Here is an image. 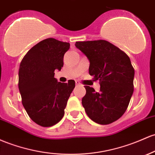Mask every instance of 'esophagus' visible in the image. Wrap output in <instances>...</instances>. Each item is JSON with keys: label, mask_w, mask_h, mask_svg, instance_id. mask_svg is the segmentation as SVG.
<instances>
[{"label": "esophagus", "mask_w": 155, "mask_h": 155, "mask_svg": "<svg viewBox=\"0 0 155 155\" xmlns=\"http://www.w3.org/2000/svg\"><path fill=\"white\" fill-rule=\"evenodd\" d=\"M75 83H76V85H80V84H81V83L79 82V81H78V80L75 81Z\"/></svg>", "instance_id": "34e87169"}]
</instances>
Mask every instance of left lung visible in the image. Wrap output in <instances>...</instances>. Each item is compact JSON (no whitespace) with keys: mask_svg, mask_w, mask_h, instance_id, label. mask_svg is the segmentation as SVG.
Segmentation results:
<instances>
[{"mask_svg":"<svg viewBox=\"0 0 155 155\" xmlns=\"http://www.w3.org/2000/svg\"><path fill=\"white\" fill-rule=\"evenodd\" d=\"M75 45L89 59V74L101 86L99 92L84 86L82 106L92 120L110 124L124 115L133 93L135 70L130 57L104 40L76 42Z\"/></svg>","mask_w":155,"mask_h":155,"instance_id":"8db88e82","label":"left lung"}]
</instances>
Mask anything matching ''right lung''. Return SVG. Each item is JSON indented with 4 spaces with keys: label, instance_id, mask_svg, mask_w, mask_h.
Masks as SVG:
<instances>
[{
    "label": "right lung",
    "instance_id": "obj_1",
    "mask_svg": "<svg viewBox=\"0 0 155 155\" xmlns=\"http://www.w3.org/2000/svg\"><path fill=\"white\" fill-rule=\"evenodd\" d=\"M69 48V42L48 38L32 47L20 62L18 87L22 103L30 118L41 127L60 121L75 87L74 80L61 83L54 78L55 70L63 67L64 54Z\"/></svg>",
    "mask_w": 155,
    "mask_h": 155
}]
</instances>
